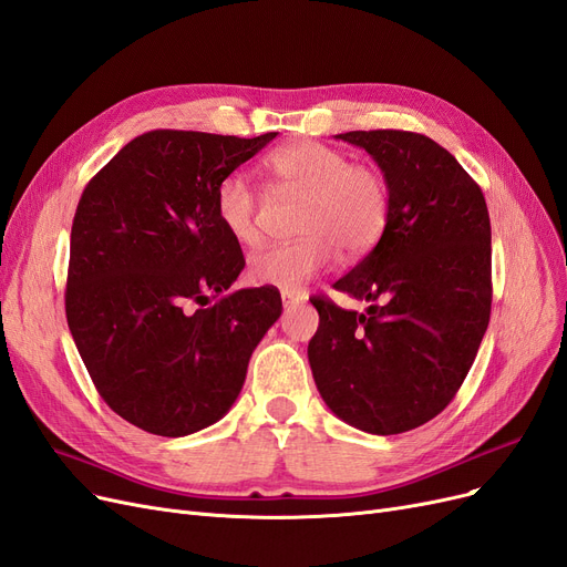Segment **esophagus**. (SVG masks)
<instances>
[{"instance_id":"obj_1","label":"esophagus","mask_w":567,"mask_h":567,"mask_svg":"<svg viewBox=\"0 0 567 567\" xmlns=\"http://www.w3.org/2000/svg\"><path fill=\"white\" fill-rule=\"evenodd\" d=\"M281 300H284V307H290V305H298L305 300V292H290V290H281Z\"/></svg>"}]
</instances>
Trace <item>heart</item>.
I'll return each mask as SVG.
<instances>
[{
    "label": "heart",
    "instance_id": "1",
    "mask_svg": "<svg viewBox=\"0 0 567 567\" xmlns=\"http://www.w3.org/2000/svg\"><path fill=\"white\" fill-rule=\"evenodd\" d=\"M267 171L286 194L305 197L296 231L300 239L269 246L248 262V277L260 286L298 292L336 262L361 258L382 239L389 223V185L349 154L315 141H300L269 154ZM260 199L244 173H229L216 187V216L241 246L260 241Z\"/></svg>",
    "mask_w": 567,
    "mask_h": 567
}]
</instances>
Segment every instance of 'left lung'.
<instances>
[{
  "instance_id": "obj_1",
  "label": "left lung",
  "mask_w": 567,
  "mask_h": 567,
  "mask_svg": "<svg viewBox=\"0 0 567 567\" xmlns=\"http://www.w3.org/2000/svg\"><path fill=\"white\" fill-rule=\"evenodd\" d=\"M389 185L378 246L333 284L365 315L315 296L307 357L326 405L368 434L410 432L451 403L491 321V216L451 152L413 131H349ZM324 323L321 324L320 321Z\"/></svg>"
}]
</instances>
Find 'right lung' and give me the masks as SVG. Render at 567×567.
<instances>
[{"label":"right lung","instance_id":"1","mask_svg":"<svg viewBox=\"0 0 567 567\" xmlns=\"http://www.w3.org/2000/svg\"><path fill=\"white\" fill-rule=\"evenodd\" d=\"M275 138L147 131L82 192L68 326L97 394L143 432L178 439L218 422L281 317L277 288L229 290L246 260L216 216L218 183Z\"/></svg>","mask_w":567,"mask_h":567}]
</instances>
